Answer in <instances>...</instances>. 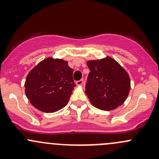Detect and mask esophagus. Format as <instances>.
Returning <instances> with one entry per match:
<instances>
[{
    "mask_svg": "<svg viewBox=\"0 0 159 159\" xmlns=\"http://www.w3.org/2000/svg\"><path fill=\"white\" fill-rule=\"evenodd\" d=\"M83 83H84V80H83V79H81V80H79V81H76L77 85H81Z\"/></svg>",
    "mask_w": 159,
    "mask_h": 159,
    "instance_id": "obj_1",
    "label": "esophagus"
}]
</instances>
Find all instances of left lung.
I'll use <instances>...</instances> for the list:
<instances>
[{
	"label": "left lung",
	"mask_w": 159,
	"mask_h": 159,
	"mask_svg": "<svg viewBox=\"0 0 159 159\" xmlns=\"http://www.w3.org/2000/svg\"><path fill=\"white\" fill-rule=\"evenodd\" d=\"M90 70L85 93L95 108L103 111L116 108L129 94L130 78L126 70L111 57L89 61Z\"/></svg>",
	"instance_id": "8db88e82"
}]
</instances>
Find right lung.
I'll return each instance as SVG.
<instances>
[{"instance_id": "add662e5", "label": "right lung", "mask_w": 159, "mask_h": 159, "mask_svg": "<svg viewBox=\"0 0 159 159\" xmlns=\"http://www.w3.org/2000/svg\"><path fill=\"white\" fill-rule=\"evenodd\" d=\"M75 86L73 69L68 61L52 57L44 59L30 70L25 84L31 105L47 113L63 108Z\"/></svg>"}]
</instances>
